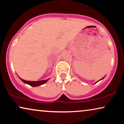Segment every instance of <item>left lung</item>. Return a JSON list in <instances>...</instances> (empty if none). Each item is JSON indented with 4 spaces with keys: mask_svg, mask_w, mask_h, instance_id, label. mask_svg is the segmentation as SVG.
Here are the masks:
<instances>
[{
    "mask_svg": "<svg viewBox=\"0 0 124 124\" xmlns=\"http://www.w3.org/2000/svg\"><path fill=\"white\" fill-rule=\"evenodd\" d=\"M104 77H103V78H104ZM103 78H101V79H103ZM100 80H101V79H100Z\"/></svg>",
    "mask_w": 124,
    "mask_h": 124,
    "instance_id": "1",
    "label": "left lung"
}]
</instances>
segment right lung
Listing matches in <instances>:
<instances>
[{
    "label": "right lung",
    "instance_id": "1",
    "mask_svg": "<svg viewBox=\"0 0 124 124\" xmlns=\"http://www.w3.org/2000/svg\"><path fill=\"white\" fill-rule=\"evenodd\" d=\"M20 79H21L22 81H23V82L25 83V84L29 85H30V86H33V87H35V86H40V85H43V84H45V83H46L49 79V78H48V79H46V80H42V81H29L24 80V79H23L21 78H20Z\"/></svg>",
    "mask_w": 124,
    "mask_h": 124
}]
</instances>
